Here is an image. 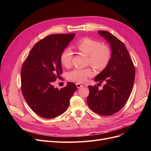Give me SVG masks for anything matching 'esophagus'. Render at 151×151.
<instances>
[{"label":"esophagus","instance_id":"1","mask_svg":"<svg viewBox=\"0 0 151 151\" xmlns=\"http://www.w3.org/2000/svg\"><path fill=\"white\" fill-rule=\"evenodd\" d=\"M76 87L77 88L79 89V88H81V87H83V84H80V83H76Z\"/></svg>","mask_w":151,"mask_h":151}]
</instances>
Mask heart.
Wrapping results in <instances>:
<instances>
[{
    "label": "heart",
    "instance_id": "1",
    "mask_svg": "<svg viewBox=\"0 0 151 151\" xmlns=\"http://www.w3.org/2000/svg\"><path fill=\"white\" fill-rule=\"evenodd\" d=\"M78 50L88 56V63L93 67L102 69L106 67L111 59V51L109 47L104 45H100L98 41L90 38H84L79 41L76 45ZM73 52L70 48L63 50L60 54V61L65 67L71 65ZM93 75L91 68H77L68 73V78L71 80L82 83L86 79Z\"/></svg>",
    "mask_w": 151,
    "mask_h": 151
}]
</instances>
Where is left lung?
Masks as SVG:
<instances>
[{
    "mask_svg": "<svg viewBox=\"0 0 151 151\" xmlns=\"http://www.w3.org/2000/svg\"><path fill=\"white\" fill-rule=\"evenodd\" d=\"M99 35L109 43L111 57L108 64L94 78L95 81L106 82L99 91L97 86H89L87 103L93 112L102 116L113 115L121 110L128 100L134 81L135 71L125 45L107 31Z\"/></svg>",
    "mask_w": 151,
    "mask_h": 151,
    "instance_id": "left-lung-1",
    "label": "left lung"
}]
</instances>
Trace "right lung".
Masks as SVG:
<instances>
[{"label": "right lung", "mask_w": 151, "mask_h": 151, "mask_svg": "<svg viewBox=\"0 0 151 151\" xmlns=\"http://www.w3.org/2000/svg\"><path fill=\"white\" fill-rule=\"evenodd\" d=\"M75 34H53L38 42L23 63L21 91L30 108L42 117L51 119L64 113L77 89L68 82L60 89L52 83L62 73L60 56Z\"/></svg>", "instance_id": "obj_1"}]
</instances>
